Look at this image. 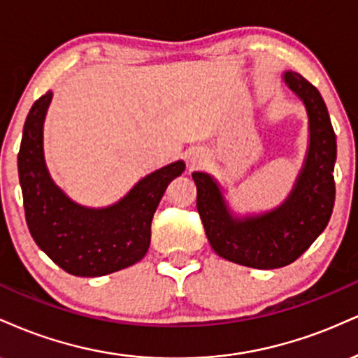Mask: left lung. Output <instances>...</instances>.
<instances>
[{"label": "left lung", "mask_w": 358, "mask_h": 358, "mask_svg": "<svg viewBox=\"0 0 358 358\" xmlns=\"http://www.w3.org/2000/svg\"><path fill=\"white\" fill-rule=\"evenodd\" d=\"M285 82L303 100L310 120L308 155L287 203L264 216L233 220L216 182L203 172L192 174L197 211L213 250L221 258L258 270L287 266L300 258L327 228L335 204L337 137L327 105L301 75L287 71Z\"/></svg>", "instance_id": "8db88e82"}]
</instances>
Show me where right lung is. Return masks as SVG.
Instances as JSON below:
<instances>
[{"label":"right lung","mask_w":358,"mask_h":358,"mask_svg":"<svg viewBox=\"0 0 358 358\" xmlns=\"http://www.w3.org/2000/svg\"><path fill=\"white\" fill-rule=\"evenodd\" d=\"M50 100L52 92H46L29 108L18 152L29 234L70 275L102 276L127 268L149 250L155 209L186 166L179 161L152 172L110 208L87 209L71 203L50 179L43 161V120Z\"/></svg>","instance_id":"add662e5"}]
</instances>
